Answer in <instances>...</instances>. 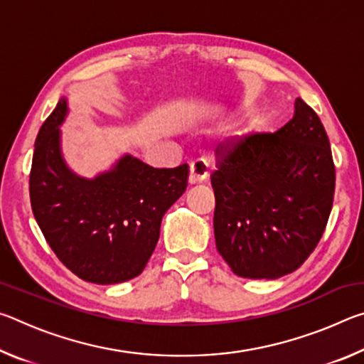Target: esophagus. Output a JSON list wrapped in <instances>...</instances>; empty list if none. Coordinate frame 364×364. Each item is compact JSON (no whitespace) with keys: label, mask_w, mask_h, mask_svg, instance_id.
Instances as JSON below:
<instances>
[{"label":"esophagus","mask_w":364,"mask_h":364,"mask_svg":"<svg viewBox=\"0 0 364 364\" xmlns=\"http://www.w3.org/2000/svg\"><path fill=\"white\" fill-rule=\"evenodd\" d=\"M207 176H208V167H207L205 160H202V159L194 160L189 167V183L191 184L202 183L207 180Z\"/></svg>","instance_id":"obj_1"}]
</instances>
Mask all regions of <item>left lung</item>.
I'll return each mask as SVG.
<instances>
[{
    "instance_id": "1",
    "label": "left lung",
    "mask_w": 364,
    "mask_h": 364,
    "mask_svg": "<svg viewBox=\"0 0 364 364\" xmlns=\"http://www.w3.org/2000/svg\"><path fill=\"white\" fill-rule=\"evenodd\" d=\"M212 186L213 231L234 274L278 279L301 267L321 239L336 168L318 114L297 97L274 133H254L220 152Z\"/></svg>"
}]
</instances>
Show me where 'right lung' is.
Wrapping results in <instances>:
<instances>
[{"mask_svg":"<svg viewBox=\"0 0 364 364\" xmlns=\"http://www.w3.org/2000/svg\"><path fill=\"white\" fill-rule=\"evenodd\" d=\"M69 107L60 97L40 128L30 171V202L54 254L80 279L119 284L143 273L165 212L188 186V165L154 168L125 154L95 178L78 176L60 151Z\"/></svg>","mask_w":364,"mask_h":364,"instance_id":"obj_1","label":"right lung"}]
</instances>
